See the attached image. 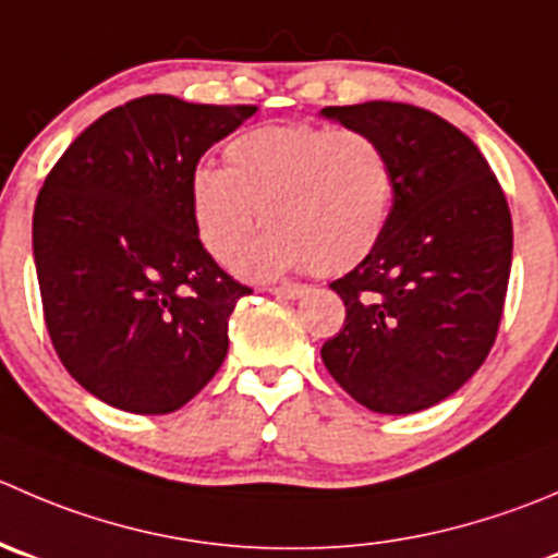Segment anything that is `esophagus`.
<instances>
[{
  "label": "esophagus",
  "instance_id": "esophagus-1",
  "mask_svg": "<svg viewBox=\"0 0 558 558\" xmlns=\"http://www.w3.org/2000/svg\"><path fill=\"white\" fill-rule=\"evenodd\" d=\"M267 291L278 300H300L302 294H307V286H269Z\"/></svg>",
  "mask_w": 558,
  "mask_h": 558
}]
</instances>
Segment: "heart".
Instances as JSON below:
<instances>
[{"label": "heart", "mask_w": 558, "mask_h": 558, "mask_svg": "<svg viewBox=\"0 0 558 558\" xmlns=\"http://www.w3.org/2000/svg\"><path fill=\"white\" fill-rule=\"evenodd\" d=\"M226 160L229 169L198 166L191 180L198 240L220 264L245 256L262 213L272 231L247 258L256 275L345 272L387 234L398 174L365 130L253 128L226 147Z\"/></svg>", "instance_id": "obj_1"}]
</instances>
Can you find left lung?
<instances>
[{"label":"left lung","instance_id":"left-lung-1","mask_svg":"<svg viewBox=\"0 0 558 558\" xmlns=\"http://www.w3.org/2000/svg\"><path fill=\"white\" fill-rule=\"evenodd\" d=\"M322 113L376 135L398 174L384 240L329 283L345 322L322 360L371 411H423L477 373L499 332L512 264L505 191L477 144L439 113L389 100Z\"/></svg>","mask_w":558,"mask_h":558}]
</instances>
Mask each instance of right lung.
Here are the masks:
<instances>
[{
  "label": "right lung",
  "mask_w": 558,
  "mask_h": 558,
  "mask_svg": "<svg viewBox=\"0 0 558 558\" xmlns=\"http://www.w3.org/2000/svg\"><path fill=\"white\" fill-rule=\"evenodd\" d=\"M256 106L144 95L111 108L48 171L32 218L43 318L70 376L113 409L169 414L207 387L251 294L193 220L191 180Z\"/></svg>",
  "instance_id": "right-lung-1"
}]
</instances>
